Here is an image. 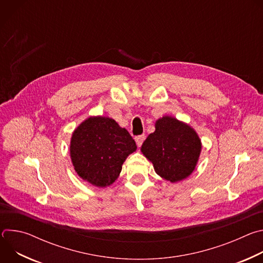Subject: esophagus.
<instances>
[{
  "label": "esophagus",
  "mask_w": 263,
  "mask_h": 263,
  "mask_svg": "<svg viewBox=\"0 0 263 263\" xmlns=\"http://www.w3.org/2000/svg\"><path fill=\"white\" fill-rule=\"evenodd\" d=\"M144 139H145V136H144V135H138V136H136V137H135L136 144H137L138 146H140V145L142 144V142H143Z\"/></svg>",
  "instance_id": "obj_1"
}]
</instances>
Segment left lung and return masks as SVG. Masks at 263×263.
<instances>
[{
  "instance_id": "1",
  "label": "left lung",
  "mask_w": 263,
  "mask_h": 263,
  "mask_svg": "<svg viewBox=\"0 0 263 263\" xmlns=\"http://www.w3.org/2000/svg\"><path fill=\"white\" fill-rule=\"evenodd\" d=\"M140 151L152 162L157 175L176 183L196 170L202 141L191 125L164 116L156 121L155 131L143 141Z\"/></svg>"
}]
</instances>
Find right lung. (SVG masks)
<instances>
[{"instance_id": "add662e5", "label": "right lung", "mask_w": 263, "mask_h": 263, "mask_svg": "<svg viewBox=\"0 0 263 263\" xmlns=\"http://www.w3.org/2000/svg\"><path fill=\"white\" fill-rule=\"evenodd\" d=\"M136 148L129 132L114 119L91 116L73 130L69 156L83 181L103 189L116 182L125 160Z\"/></svg>"}]
</instances>
